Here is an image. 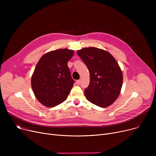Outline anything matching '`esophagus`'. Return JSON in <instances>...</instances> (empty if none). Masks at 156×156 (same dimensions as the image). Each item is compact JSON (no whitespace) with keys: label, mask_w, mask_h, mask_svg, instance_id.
<instances>
[{"label":"esophagus","mask_w":156,"mask_h":156,"mask_svg":"<svg viewBox=\"0 0 156 156\" xmlns=\"http://www.w3.org/2000/svg\"><path fill=\"white\" fill-rule=\"evenodd\" d=\"M80 82H81V80H78L76 81V83L77 85H80Z\"/></svg>","instance_id":"esophagus-1"}]
</instances>
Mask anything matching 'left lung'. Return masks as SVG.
Returning a JSON list of instances; mask_svg holds the SVG:
<instances>
[{
  "label": "left lung",
  "instance_id": "1",
  "mask_svg": "<svg viewBox=\"0 0 156 156\" xmlns=\"http://www.w3.org/2000/svg\"><path fill=\"white\" fill-rule=\"evenodd\" d=\"M90 73V84L85 90L87 99L101 108H107L120 94L122 73L115 58L108 51L96 47L77 51Z\"/></svg>",
  "mask_w": 156,
  "mask_h": 156
}]
</instances>
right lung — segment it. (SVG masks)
Listing matches in <instances>:
<instances>
[{
	"label": "right lung",
	"instance_id": "obj_1",
	"mask_svg": "<svg viewBox=\"0 0 156 156\" xmlns=\"http://www.w3.org/2000/svg\"><path fill=\"white\" fill-rule=\"evenodd\" d=\"M74 55L68 48H60L44 54L31 76V88L37 100L53 108L67 99L74 80L68 62Z\"/></svg>",
	"mask_w": 156,
	"mask_h": 156
}]
</instances>
